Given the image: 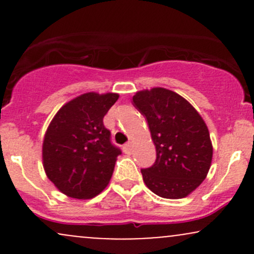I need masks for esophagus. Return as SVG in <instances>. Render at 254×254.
<instances>
[{"label":"esophagus","mask_w":254,"mask_h":254,"mask_svg":"<svg viewBox=\"0 0 254 254\" xmlns=\"http://www.w3.org/2000/svg\"><path fill=\"white\" fill-rule=\"evenodd\" d=\"M123 150H124L125 154H131V150H132V144H131V143L124 144Z\"/></svg>","instance_id":"1"}]
</instances>
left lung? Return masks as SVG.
Returning a JSON list of instances; mask_svg holds the SVG:
<instances>
[{"mask_svg":"<svg viewBox=\"0 0 254 254\" xmlns=\"http://www.w3.org/2000/svg\"><path fill=\"white\" fill-rule=\"evenodd\" d=\"M132 103L147 119L156 148L154 165L141 170L144 184L162 198L189 196L211 166L212 144L205 122L186 99L161 87L139 90Z\"/></svg>","mask_w":254,"mask_h":254,"instance_id":"obj_1","label":"left lung"}]
</instances>
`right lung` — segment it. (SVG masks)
<instances>
[{"label":"right lung","mask_w":254,"mask_h":254,"mask_svg":"<svg viewBox=\"0 0 254 254\" xmlns=\"http://www.w3.org/2000/svg\"><path fill=\"white\" fill-rule=\"evenodd\" d=\"M117 93H84L60 109L43 142L46 176L62 193L89 199L109 184L122 151L111 143L103 119Z\"/></svg>","instance_id":"right-lung-1"}]
</instances>
